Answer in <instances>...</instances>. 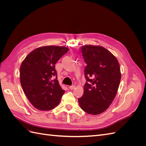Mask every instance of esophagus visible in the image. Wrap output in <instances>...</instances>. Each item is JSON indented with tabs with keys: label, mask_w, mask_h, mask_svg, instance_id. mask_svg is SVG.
Returning a JSON list of instances; mask_svg holds the SVG:
<instances>
[{
	"label": "esophagus",
	"mask_w": 146,
	"mask_h": 146,
	"mask_svg": "<svg viewBox=\"0 0 146 146\" xmlns=\"http://www.w3.org/2000/svg\"><path fill=\"white\" fill-rule=\"evenodd\" d=\"M75 88H76V86H75V85H72V86H69L70 90H73L74 89H75Z\"/></svg>",
	"instance_id": "obj_1"
}]
</instances>
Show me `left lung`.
<instances>
[{
	"label": "left lung",
	"mask_w": 146,
	"mask_h": 146,
	"mask_svg": "<svg viewBox=\"0 0 146 146\" xmlns=\"http://www.w3.org/2000/svg\"><path fill=\"white\" fill-rule=\"evenodd\" d=\"M86 82L78 103L84 111L98 115L107 110L115 98L121 78L116 56L100 46L85 45L81 48Z\"/></svg>",
	"instance_id": "left-lung-1"
}]
</instances>
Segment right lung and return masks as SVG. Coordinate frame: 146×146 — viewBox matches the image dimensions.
Segmentation results:
<instances>
[{"mask_svg":"<svg viewBox=\"0 0 146 146\" xmlns=\"http://www.w3.org/2000/svg\"><path fill=\"white\" fill-rule=\"evenodd\" d=\"M68 51L63 46H47L35 48L21 65L20 82L30 102L41 111L54 109L64 93L57 80L56 63Z\"/></svg>","mask_w":146,"mask_h":146,"instance_id":"right-lung-1","label":"right lung"}]
</instances>
